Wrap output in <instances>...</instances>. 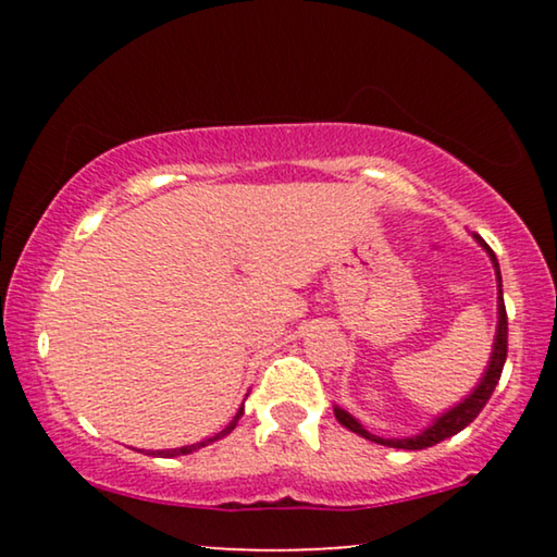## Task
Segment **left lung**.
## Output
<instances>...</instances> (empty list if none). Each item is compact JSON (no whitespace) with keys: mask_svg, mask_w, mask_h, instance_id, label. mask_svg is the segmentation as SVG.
Returning a JSON list of instances; mask_svg holds the SVG:
<instances>
[{"mask_svg":"<svg viewBox=\"0 0 557 557\" xmlns=\"http://www.w3.org/2000/svg\"><path fill=\"white\" fill-rule=\"evenodd\" d=\"M476 238V235H474ZM479 246H482L486 253L492 258V265H494V273H497V337H494V347H492V357H490V364H486L482 380H479V385L471 391L467 398L461 403H456L454 408H448L446 413H441L436 421H433L429 429H423L418 436H410V438H383V436H375V433H370L368 429H362V423L357 421L355 416H349L347 410L342 408H334V418L349 429L357 436L372 441V444H383V446H391V448H408V451H421V448H429V446H436L441 441L456 436V433L467 429V425L474 421V418L482 413V408L486 406V400L492 398L494 387L499 383V375H502V368H505V360H507V309H505V296H502V273H499V263H497V256H494V250L486 246L482 238H476Z\"/></svg>","mask_w":557,"mask_h":557,"instance_id":"1","label":"left lung"}]
</instances>
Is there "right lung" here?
<instances>
[{
  "instance_id": "1",
  "label": "right lung",
  "mask_w": 557,
  "mask_h": 557,
  "mask_svg": "<svg viewBox=\"0 0 557 557\" xmlns=\"http://www.w3.org/2000/svg\"><path fill=\"white\" fill-rule=\"evenodd\" d=\"M240 416H243V408L238 410V413H235V418L231 423L225 425L223 431L220 433H215V436H210V438H205V441H197V444H189V446H180V448H166V451H151V456H159V459H174V456H185V454H193V451H197V448H202V446H208V444H212V441H218V438H223V436H227V433H231L235 425H238V421H240Z\"/></svg>"
}]
</instances>
